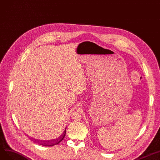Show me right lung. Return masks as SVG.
<instances>
[{
	"instance_id": "1",
	"label": "right lung",
	"mask_w": 160,
	"mask_h": 160,
	"mask_svg": "<svg viewBox=\"0 0 160 160\" xmlns=\"http://www.w3.org/2000/svg\"><path fill=\"white\" fill-rule=\"evenodd\" d=\"M66 128H65L64 130L61 132V133H60L56 139H53L51 142H45V143L40 142V144H42V145H43L45 147H52V146L56 145V144H58L59 142H60L63 140L64 138L65 137V135H66Z\"/></svg>"
}]
</instances>
